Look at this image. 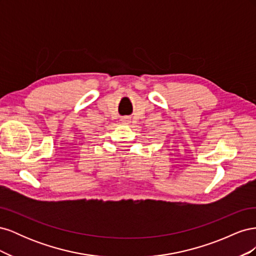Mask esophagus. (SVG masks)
<instances>
[{
    "label": "esophagus",
    "instance_id": "1",
    "mask_svg": "<svg viewBox=\"0 0 256 256\" xmlns=\"http://www.w3.org/2000/svg\"><path fill=\"white\" fill-rule=\"evenodd\" d=\"M122 120L124 122H129V120H128L127 118H122Z\"/></svg>",
    "mask_w": 256,
    "mask_h": 256
}]
</instances>
